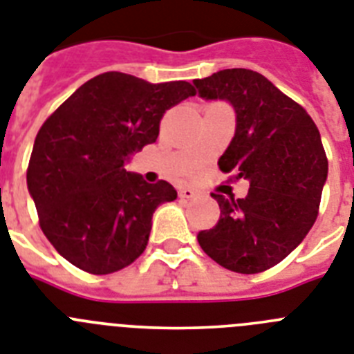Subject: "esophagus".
I'll return each mask as SVG.
<instances>
[{"label":"esophagus","mask_w":354,"mask_h":354,"mask_svg":"<svg viewBox=\"0 0 354 354\" xmlns=\"http://www.w3.org/2000/svg\"><path fill=\"white\" fill-rule=\"evenodd\" d=\"M178 194H180V198H182V200H192V198H194L198 192H196L194 189H191V187H185V189H180V192H178Z\"/></svg>","instance_id":"1"}]
</instances>
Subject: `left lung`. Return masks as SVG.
<instances>
[{
    "instance_id": "left-lung-1",
    "label": "left lung",
    "mask_w": 354,
    "mask_h": 354,
    "mask_svg": "<svg viewBox=\"0 0 354 354\" xmlns=\"http://www.w3.org/2000/svg\"><path fill=\"white\" fill-rule=\"evenodd\" d=\"M194 86L236 109V135L218 165L250 182L246 198L212 192L221 214L198 243L223 268L264 272L301 245L319 216L328 178L320 133L301 104L254 70H221Z\"/></svg>"
}]
</instances>
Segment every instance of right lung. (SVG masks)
<instances>
[{
  "instance_id": "add662e5",
  "label": "right lung",
  "mask_w": 354,
  "mask_h": 354,
  "mask_svg": "<svg viewBox=\"0 0 354 354\" xmlns=\"http://www.w3.org/2000/svg\"><path fill=\"white\" fill-rule=\"evenodd\" d=\"M194 95L191 82L151 84L106 71L44 120L26 185L41 230L73 266L106 275L144 254L154 210L178 194L171 183H147L124 165L156 142L163 113Z\"/></svg>"
}]
</instances>
